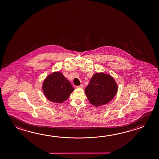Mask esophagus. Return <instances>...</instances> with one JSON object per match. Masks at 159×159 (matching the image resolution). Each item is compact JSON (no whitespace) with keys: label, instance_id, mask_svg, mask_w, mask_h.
Instances as JSON below:
<instances>
[{"label":"esophagus","instance_id":"34e87169","mask_svg":"<svg viewBox=\"0 0 159 159\" xmlns=\"http://www.w3.org/2000/svg\"><path fill=\"white\" fill-rule=\"evenodd\" d=\"M77 88H83L84 85L83 84H81L80 85H79V86H77Z\"/></svg>","mask_w":159,"mask_h":159}]
</instances>
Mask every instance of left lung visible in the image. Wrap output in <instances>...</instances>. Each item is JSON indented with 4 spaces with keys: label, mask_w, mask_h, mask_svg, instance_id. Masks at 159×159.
I'll return each mask as SVG.
<instances>
[{
    "label": "left lung",
    "mask_w": 159,
    "mask_h": 159,
    "mask_svg": "<svg viewBox=\"0 0 159 159\" xmlns=\"http://www.w3.org/2000/svg\"><path fill=\"white\" fill-rule=\"evenodd\" d=\"M117 84L112 76L104 73H95L92 76L85 93L90 103L95 107L107 104L117 91Z\"/></svg>",
    "instance_id": "obj_1"
}]
</instances>
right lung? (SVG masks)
<instances>
[{"instance_id": "add662e5", "label": "right lung", "mask_w": 159, "mask_h": 159, "mask_svg": "<svg viewBox=\"0 0 159 159\" xmlns=\"http://www.w3.org/2000/svg\"><path fill=\"white\" fill-rule=\"evenodd\" d=\"M47 99L53 102H65L74 91V88L62 73L54 72L45 78L42 86Z\"/></svg>"}]
</instances>
